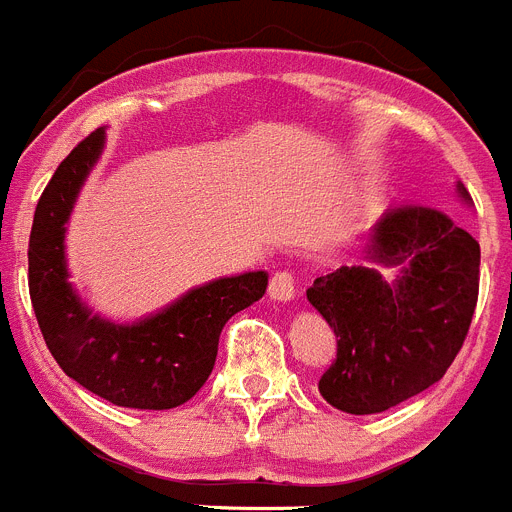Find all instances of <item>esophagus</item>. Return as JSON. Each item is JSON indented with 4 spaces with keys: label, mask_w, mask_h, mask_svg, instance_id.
<instances>
[{
    "label": "esophagus",
    "mask_w": 512,
    "mask_h": 512,
    "mask_svg": "<svg viewBox=\"0 0 512 512\" xmlns=\"http://www.w3.org/2000/svg\"><path fill=\"white\" fill-rule=\"evenodd\" d=\"M269 298L274 303H287V300L295 298V279L290 272H277L269 279Z\"/></svg>",
    "instance_id": "1"
}]
</instances>
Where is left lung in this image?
I'll return each mask as SVG.
<instances>
[{"instance_id":"obj_1","label":"left lung","mask_w":512,"mask_h":512,"mask_svg":"<svg viewBox=\"0 0 512 512\" xmlns=\"http://www.w3.org/2000/svg\"><path fill=\"white\" fill-rule=\"evenodd\" d=\"M456 194L471 207L461 181ZM365 253L368 266H342L308 287V303L336 334L318 391L347 414L386 412L438 383L479 295V243L438 209L388 212Z\"/></svg>"}]
</instances>
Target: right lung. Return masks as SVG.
I'll list each match as a JSON object with an SVG mask.
<instances>
[{"label":"right lung","instance_id":"obj_1","mask_svg":"<svg viewBox=\"0 0 512 512\" xmlns=\"http://www.w3.org/2000/svg\"><path fill=\"white\" fill-rule=\"evenodd\" d=\"M103 147L100 126L64 157L38 199L28 246L30 300L48 352L72 381L116 406L173 409L207 383L222 326L261 300L269 274L212 279L131 323L93 313L69 282L64 238Z\"/></svg>","mask_w":512,"mask_h":512}]
</instances>
